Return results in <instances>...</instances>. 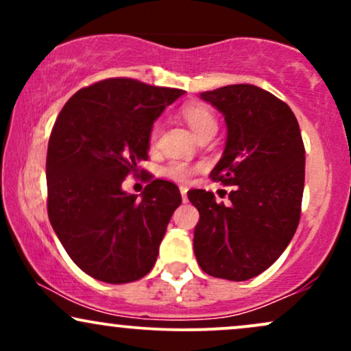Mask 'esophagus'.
<instances>
[{"instance_id":"34e87169","label":"esophagus","mask_w":351,"mask_h":351,"mask_svg":"<svg viewBox=\"0 0 351 351\" xmlns=\"http://www.w3.org/2000/svg\"><path fill=\"white\" fill-rule=\"evenodd\" d=\"M180 191H181V198H183V203H186V201H188V196H186L188 188L186 186H181Z\"/></svg>"}]
</instances>
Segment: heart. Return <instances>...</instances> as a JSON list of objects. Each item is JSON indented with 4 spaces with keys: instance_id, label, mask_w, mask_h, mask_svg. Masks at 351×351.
<instances>
[{
    "instance_id": "1",
    "label": "heart",
    "mask_w": 351,
    "mask_h": 351,
    "mask_svg": "<svg viewBox=\"0 0 351 351\" xmlns=\"http://www.w3.org/2000/svg\"><path fill=\"white\" fill-rule=\"evenodd\" d=\"M181 115L183 119L186 120V123L189 125L195 135L201 138L203 135L206 134H216L217 130V120L216 115L213 114V110L208 106L199 102H191L183 106L181 108ZM158 138V125L152 128L150 132V143L153 145ZM196 170L191 167V165L184 163V162H171L168 163L167 167L163 168V175L167 178H171L175 181H188L195 175Z\"/></svg>"
}]
</instances>
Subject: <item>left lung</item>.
Here are the masks:
<instances>
[{"label":"left lung","mask_w":351,"mask_h":351,"mask_svg":"<svg viewBox=\"0 0 351 351\" xmlns=\"http://www.w3.org/2000/svg\"><path fill=\"white\" fill-rule=\"evenodd\" d=\"M201 99L223 112L228 140L209 173L234 186L231 204L216 203L206 189H191L198 208L195 256L209 276L247 280L279 259L299 226L305 180V148L291 107L264 88L236 84Z\"/></svg>","instance_id":"obj_1"}]
</instances>
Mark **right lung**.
<instances>
[{
	"mask_svg": "<svg viewBox=\"0 0 351 351\" xmlns=\"http://www.w3.org/2000/svg\"><path fill=\"white\" fill-rule=\"evenodd\" d=\"M183 95L130 77H112L80 88L52 127L46 158L47 216L77 267L108 284L142 279L155 265L180 189L147 176L142 199L122 181L148 173L155 119Z\"/></svg>",
	"mask_w": 351,
	"mask_h": 351,
	"instance_id": "1",
	"label": "right lung"
}]
</instances>
